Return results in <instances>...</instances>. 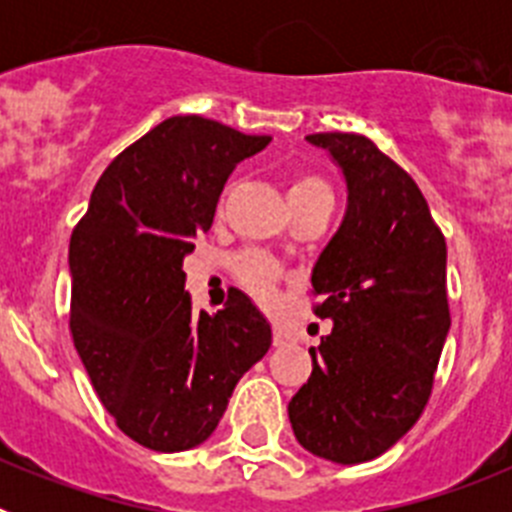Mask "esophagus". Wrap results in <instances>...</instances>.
I'll return each mask as SVG.
<instances>
[{
	"label": "esophagus",
	"mask_w": 512,
	"mask_h": 512,
	"mask_svg": "<svg viewBox=\"0 0 512 512\" xmlns=\"http://www.w3.org/2000/svg\"><path fill=\"white\" fill-rule=\"evenodd\" d=\"M289 341V333L282 328H274V346H284Z\"/></svg>",
	"instance_id": "34e87169"
}]
</instances>
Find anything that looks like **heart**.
Listing matches in <instances>:
<instances>
[{"label":"heart","mask_w":512,"mask_h":512,"mask_svg":"<svg viewBox=\"0 0 512 512\" xmlns=\"http://www.w3.org/2000/svg\"><path fill=\"white\" fill-rule=\"evenodd\" d=\"M287 200L292 205H310V202H330V187L320 174L302 171L287 187ZM235 274L251 289L259 300H271L274 297V279H277V266L264 256L248 253L235 261Z\"/></svg>","instance_id":"b5f03b06"}]
</instances>
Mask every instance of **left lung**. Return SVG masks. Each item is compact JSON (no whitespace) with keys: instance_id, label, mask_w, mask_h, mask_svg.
I'll return each instance as SVG.
<instances>
[{"instance_id":"1","label":"left lung","mask_w":512,"mask_h":512,"mask_svg":"<svg viewBox=\"0 0 512 512\" xmlns=\"http://www.w3.org/2000/svg\"><path fill=\"white\" fill-rule=\"evenodd\" d=\"M307 140L341 166L348 205L310 279L333 330L310 348L289 423L310 454L361 464L395 446L431 397L451 328L446 241L413 176L366 135Z\"/></svg>"}]
</instances>
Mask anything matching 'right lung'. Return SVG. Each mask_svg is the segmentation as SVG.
Wrapping results in <instances>:
<instances>
[{
    "label": "right lung",
    "mask_w": 512,
    "mask_h": 512,
    "mask_svg": "<svg viewBox=\"0 0 512 512\" xmlns=\"http://www.w3.org/2000/svg\"><path fill=\"white\" fill-rule=\"evenodd\" d=\"M200 115H176L99 176L71 233V336L117 428L153 451L207 441L271 328L235 289L223 310H192L182 264L207 233L235 164L264 151Z\"/></svg>",
    "instance_id": "add662e5"
}]
</instances>
